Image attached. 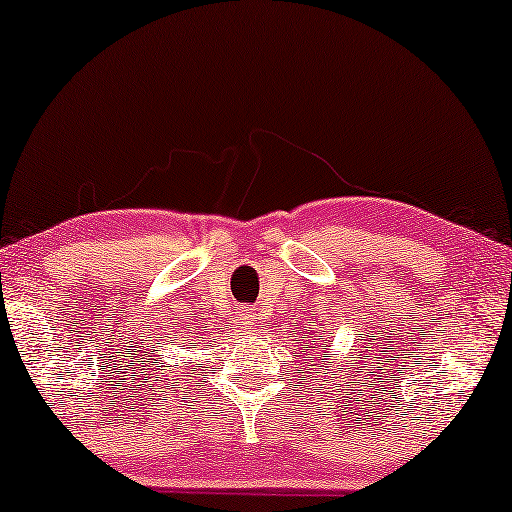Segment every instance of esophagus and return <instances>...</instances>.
<instances>
[{
    "label": "esophagus",
    "mask_w": 512,
    "mask_h": 512,
    "mask_svg": "<svg viewBox=\"0 0 512 512\" xmlns=\"http://www.w3.org/2000/svg\"><path fill=\"white\" fill-rule=\"evenodd\" d=\"M240 319H244V321H249V319H251V314H249V310H244V312L240 314Z\"/></svg>",
    "instance_id": "obj_1"
}]
</instances>
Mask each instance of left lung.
<instances>
[{"mask_svg":"<svg viewBox=\"0 0 512 512\" xmlns=\"http://www.w3.org/2000/svg\"><path fill=\"white\" fill-rule=\"evenodd\" d=\"M319 338H321V335H319ZM312 342H314V347H310V361L312 359H321V347H317V340H312ZM321 361H324V359H321ZM331 366H333V361H331ZM324 368H328V363H326Z\"/></svg>","mask_w":512,"mask_h":512,"instance_id":"left-lung-1","label":"left lung"}]
</instances>
